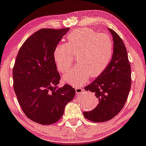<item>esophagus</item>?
I'll return each instance as SVG.
<instances>
[{
	"mask_svg": "<svg viewBox=\"0 0 146 146\" xmlns=\"http://www.w3.org/2000/svg\"><path fill=\"white\" fill-rule=\"evenodd\" d=\"M82 88H76V93L77 94H79V93H81L82 92Z\"/></svg>",
	"mask_w": 146,
	"mask_h": 146,
	"instance_id": "obj_1",
	"label": "esophagus"
}]
</instances>
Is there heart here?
<instances>
[{
	"instance_id": "heart-1",
	"label": "heart",
	"mask_w": 146,
	"mask_h": 146,
	"mask_svg": "<svg viewBox=\"0 0 146 146\" xmlns=\"http://www.w3.org/2000/svg\"><path fill=\"white\" fill-rule=\"evenodd\" d=\"M67 39V44L56 46L53 57L58 70L64 73L73 63L72 54L76 53L75 60L78 64L63 76L67 83L74 86H81L90 76L92 78L100 76L111 62L113 42L107 34L81 28L70 32Z\"/></svg>"
}]
</instances>
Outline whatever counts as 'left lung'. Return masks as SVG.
<instances>
[{
  "instance_id": "obj_1",
  "label": "left lung",
  "mask_w": 146,
  "mask_h": 146,
  "mask_svg": "<svg viewBox=\"0 0 146 146\" xmlns=\"http://www.w3.org/2000/svg\"><path fill=\"white\" fill-rule=\"evenodd\" d=\"M114 42L113 54L106 69L84 88L95 93L98 104L91 111L84 112L86 119L93 122L109 121L121 111L131 88V67L127 51L122 39L109 29Z\"/></svg>"
}]
</instances>
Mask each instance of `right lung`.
Here are the masks:
<instances>
[{
    "instance_id": "obj_1",
    "label": "right lung",
    "mask_w": 146,
    "mask_h": 146,
    "mask_svg": "<svg viewBox=\"0 0 146 146\" xmlns=\"http://www.w3.org/2000/svg\"><path fill=\"white\" fill-rule=\"evenodd\" d=\"M68 30H38L25 41L16 56L13 78L18 103L30 119L40 125L57 122L75 96L70 85L57 87L60 76L53 57L54 49Z\"/></svg>"
}]
</instances>
